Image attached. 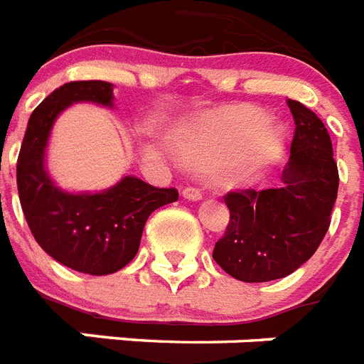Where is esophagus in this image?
Returning a JSON list of instances; mask_svg holds the SVG:
<instances>
[{"mask_svg": "<svg viewBox=\"0 0 364 364\" xmlns=\"http://www.w3.org/2000/svg\"><path fill=\"white\" fill-rule=\"evenodd\" d=\"M182 197L188 200H200L203 199V193H200V190H197V188H184V191H182Z\"/></svg>", "mask_w": 364, "mask_h": 364, "instance_id": "obj_1", "label": "esophagus"}]
</instances>
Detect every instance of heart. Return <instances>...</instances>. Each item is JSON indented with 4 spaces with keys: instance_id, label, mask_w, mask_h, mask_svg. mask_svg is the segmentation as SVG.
Here are the masks:
<instances>
[{
    "instance_id": "obj_1",
    "label": "heart",
    "mask_w": 364,
    "mask_h": 364,
    "mask_svg": "<svg viewBox=\"0 0 364 364\" xmlns=\"http://www.w3.org/2000/svg\"><path fill=\"white\" fill-rule=\"evenodd\" d=\"M284 148L278 127L269 126L263 110L246 105L228 107L205 116L178 141V152L190 165L228 164L237 182L254 178L269 167Z\"/></svg>"
}]
</instances>
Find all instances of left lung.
Here are the masks:
<instances>
[{"instance_id":"obj_1","label":"left lung","mask_w":364,"mask_h":364,"mask_svg":"<svg viewBox=\"0 0 364 364\" xmlns=\"http://www.w3.org/2000/svg\"><path fill=\"white\" fill-rule=\"evenodd\" d=\"M287 107L295 135L282 184L225 196L231 218L212 257L240 282L291 274L312 257L329 229L338 193L331 136L316 112L293 100H287Z\"/></svg>"}]
</instances>
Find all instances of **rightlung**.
I'll list each match as a JSON object with an SVG mask.
<instances>
[{
    "label": "right lung",
    "instance_id": "1",
    "mask_svg": "<svg viewBox=\"0 0 364 364\" xmlns=\"http://www.w3.org/2000/svg\"><path fill=\"white\" fill-rule=\"evenodd\" d=\"M114 86L78 80L56 88L31 112L18 164L16 184L26 222L35 240L58 263L84 274H112L139 252L148 216L178 199L174 188H154L133 174L101 191L62 190L50 178L46 150L58 116L75 103L114 107Z\"/></svg>",
    "mask_w": 364,
    "mask_h": 364
}]
</instances>
